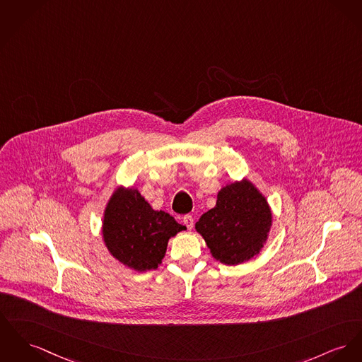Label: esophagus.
I'll return each mask as SVG.
<instances>
[{
	"label": "esophagus",
	"instance_id": "1",
	"mask_svg": "<svg viewBox=\"0 0 362 362\" xmlns=\"http://www.w3.org/2000/svg\"><path fill=\"white\" fill-rule=\"evenodd\" d=\"M182 222H184V225H185L188 229H192L193 217L191 216V214H187V216H184V217H182Z\"/></svg>",
	"mask_w": 362,
	"mask_h": 362
}]
</instances>
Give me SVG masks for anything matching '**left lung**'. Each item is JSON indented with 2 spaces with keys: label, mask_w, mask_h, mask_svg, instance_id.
I'll list each match as a JSON object with an SVG mask.
<instances>
[{
  "label": "left lung",
  "mask_w": 362,
  "mask_h": 362,
  "mask_svg": "<svg viewBox=\"0 0 362 362\" xmlns=\"http://www.w3.org/2000/svg\"><path fill=\"white\" fill-rule=\"evenodd\" d=\"M272 225L265 197L243 181L218 192L217 204L196 222L213 257L225 265H238L259 252Z\"/></svg>",
  "instance_id": "1"
}]
</instances>
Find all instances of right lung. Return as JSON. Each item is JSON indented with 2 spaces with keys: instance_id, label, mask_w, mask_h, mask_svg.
<instances>
[{
  "instance_id": "obj_1",
  "label": "right lung",
  "mask_w": 362,
  "mask_h": 362,
  "mask_svg": "<svg viewBox=\"0 0 362 362\" xmlns=\"http://www.w3.org/2000/svg\"><path fill=\"white\" fill-rule=\"evenodd\" d=\"M184 229L168 213L152 210L137 189L122 188L108 202L103 223L108 251L139 272L156 269L170 238Z\"/></svg>"
}]
</instances>
